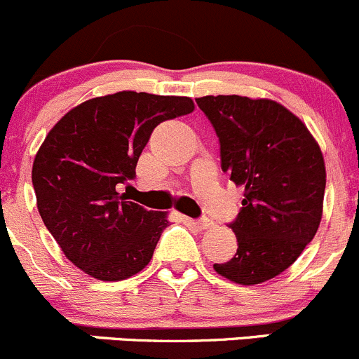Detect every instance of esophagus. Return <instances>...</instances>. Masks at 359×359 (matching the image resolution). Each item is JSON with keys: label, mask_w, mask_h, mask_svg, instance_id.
I'll return each mask as SVG.
<instances>
[{"label": "esophagus", "mask_w": 359, "mask_h": 359, "mask_svg": "<svg viewBox=\"0 0 359 359\" xmlns=\"http://www.w3.org/2000/svg\"><path fill=\"white\" fill-rule=\"evenodd\" d=\"M187 224H191V226L194 227V229L198 231H205V229H210V227L213 226V222L210 219H201V220H191V219H186Z\"/></svg>", "instance_id": "1"}]
</instances>
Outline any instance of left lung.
<instances>
[{"mask_svg": "<svg viewBox=\"0 0 359 359\" xmlns=\"http://www.w3.org/2000/svg\"><path fill=\"white\" fill-rule=\"evenodd\" d=\"M198 107L215 128L222 170L243 189L231 224L236 255L213 264L238 285L273 280L311 243L323 215L327 172L307 126L271 99L206 95Z\"/></svg>", "mask_w": 359, "mask_h": 359, "instance_id": "8db88e82", "label": "left lung"}]
</instances>
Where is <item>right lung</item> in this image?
I'll list each match as a JSON object with an SVG mask.
<instances>
[{"instance_id":"1","label":"right lung","mask_w":359,"mask_h":359,"mask_svg":"<svg viewBox=\"0 0 359 359\" xmlns=\"http://www.w3.org/2000/svg\"><path fill=\"white\" fill-rule=\"evenodd\" d=\"M194 111L189 97L116 92L72 107L32 163L38 212L64 255L88 276L121 281L153 259L168 213L119 193L159 123Z\"/></svg>"}]
</instances>
